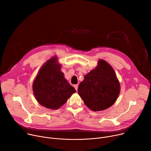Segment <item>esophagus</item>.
<instances>
[{
    "label": "esophagus",
    "mask_w": 151,
    "mask_h": 151,
    "mask_svg": "<svg viewBox=\"0 0 151 151\" xmlns=\"http://www.w3.org/2000/svg\"><path fill=\"white\" fill-rule=\"evenodd\" d=\"M78 84H76V85H74V87L75 89L76 90V91H77V90H78Z\"/></svg>",
    "instance_id": "34e87169"
}]
</instances>
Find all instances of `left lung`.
Returning <instances> with one entry per match:
<instances>
[{
  "instance_id": "left-lung-1",
  "label": "left lung",
  "mask_w": 151,
  "mask_h": 151,
  "mask_svg": "<svg viewBox=\"0 0 151 151\" xmlns=\"http://www.w3.org/2000/svg\"><path fill=\"white\" fill-rule=\"evenodd\" d=\"M119 92V83L114 70L102 59L99 60L96 68L84 76L78 87V93L84 103L93 111L110 107Z\"/></svg>"
}]
</instances>
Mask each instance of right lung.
Wrapping results in <instances>:
<instances>
[{
  "instance_id": "add662e5",
  "label": "right lung",
  "mask_w": 151,
  "mask_h": 151,
  "mask_svg": "<svg viewBox=\"0 0 151 151\" xmlns=\"http://www.w3.org/2000/svg\"><path fill=\"white\" fill-rule=\"evenodd\" d=\"M56 58L47 61L40 70L34 81L33 89L38 102L42 106L57 109L64 105L76 92L61 71V65Z\"/></svg>"
}]
</instances>
